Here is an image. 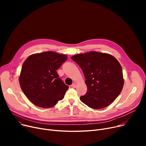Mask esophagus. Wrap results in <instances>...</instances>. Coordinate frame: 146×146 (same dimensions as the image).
<instances>
[{"instance_id": "obj_1", "label": "esophagus", "mask_w": 146, "mask_h": 146, "mask_svg": "<svg viewBox=\"0 0 146 146\" xmlns=\"http://www.w3.org/2000/svg\"><path fill=\"white\" fill-rule=\"evenodd\" d=\"M76 84L75 83H74L72 84V85L70 86H71V88H76Z\"/></svg>"}]
</instances>
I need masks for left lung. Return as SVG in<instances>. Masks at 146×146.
I'll return each mask as SVG.
<instances>
[{"label":"left lung","instance_id":"obj_1","mask_svg":"<svg viewBox=\"0 0 146 146\" xmlns=\"http://www.w3.org/2000/svg\"><path fill=\"white\" fill-rule=\"evenodd\" d=\"M86 79V94L80 99L89 107L102 109L112 104L124 86L123 74L118 61L108 54L91 51L72 57Z\"/></svg>","mask_w":146,"mask_h":146}]
</instances>
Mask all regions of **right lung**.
Instances as JSON below:
<instances>
[{"label": "right lung", "mask_w": 146, "mask_h": 146, "mask_svg": "<svg viewBox=\"0 0 146 146\" xmlns=\"http://www.w3.org/2000/svg\"><path fill=\"white\" fill-rule=\"evenodd\" d=\"M67 57L46 51L31 55L24 61L19 78L20 86L33 104L51 108L63 99L68 86L58 78L56 70Z\"/></svg>", "instance_id": "right-lung-1"}]
</instances>
